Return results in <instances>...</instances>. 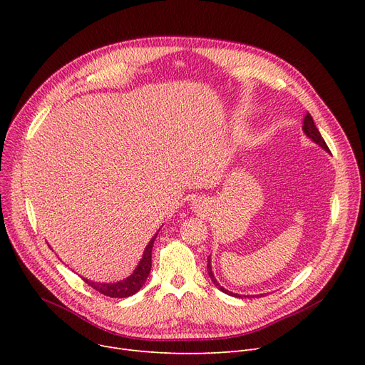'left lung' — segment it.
<instances>
[{"mask_svg": "<svg viewBox=\"0 0 365 365\" xmlns=\"http://www.w3.org/2000/svg\"><path fill=\"white\" fill-rule=\"evenodd\" d=\"M303 133H304L306 136H308L309 139H312L317 145H319L322 149L330 152L327 143L324 142V139H322V136H321V133L318 131V128H317V125H315V123H314V120H312L309 112L306 113L304 118H303ZM207 271H208V277L212 278L213 284L217 287V289H219L220 292H223V293H226V294H231V296H234V297H241V294H235V293L227 292L226 289H223V287L217 282V279L215 278V274H213V271H212V264H210V256H208V259H207ZM244 297H245V296H244ZM247 297H248V296H247Z\"/></svg>", "mask_w": 365, "mask_h": 365, "instance_id": "1", "label": "left lung"}]
</instances>
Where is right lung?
Segmentation results:
<instances>
[{
    "label": "right lung",
    "mask_w": 365,
    "mask_h": 365,
    "mask_svg": "<svg viewBox=\"0 0 365 365\" xmlns=\"http://www.w3.org/2000/svg\"><path fill=\"white\" fill-rule=\"evenodd\" d=\"M158 234L153 235L149 241V244L146 245L145 252H143V256L138 264L136 269H134V272L127 277L123 281H118V282H94V281H88L84 278V281L91 287V289H94L96 292H99L108 297H115V299H123V297H130L133 296L134 293H138L142 285L145 284L149 272H150V267H152V247H153V241H155Z\"/></svg>",
    "instance_id": "right-lung-1"
}]
</instances>
